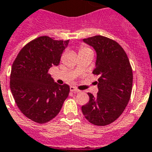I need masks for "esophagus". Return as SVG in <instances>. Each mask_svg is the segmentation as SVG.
<instances>
[{
  "label": "esophagus",
  "mask_w": 152,
  "mask_h": 152,
  "mask_svg": "<svg viewBox=\"0 0 152 152\" xmlns=\"http://www.w3.org/2000/svg\"><path fill=\"white\" fill-rule=\"evenodd\" d=\"M70 91H72V92H80V91L79 89H77L76 88H75V87L73 86L70 87Z\"/></svg>",
  "instance_id": "34e87169"
}]
</instances>
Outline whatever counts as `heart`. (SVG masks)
Returning <instances> with one entry per match:
<instances>
[{"mask_svg": "<svg viewBox=\"0 0 152 152\" xmlns=\"http://www.w3.org/2000/svg\"><path fill=\"white\" fill-rule=\"evenodd\" d=\"M91 50L90 48H88V47H86V46H82L80 48V53H82V52H85V51H89Z\"/></svg>", "mask_w": 152, "mask_h": 152, "instance_id": "1", "label": "heart"}]
</instances>
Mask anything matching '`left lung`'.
<instances>
[{
    "label": "left lung",
    "instance_id": "obj_1",
    "mask_svg": "<svg viewBox=\"0 0 152 152\" xmlns=\"http://www.w3.org/2000/svg\"><path fill=\"white\" fill-rule=\"evenodd\" d=\"M96 53V68L99 76L98 93H91L89 102L82 106L84 117L97 126L112 124L120 117L130 99L133 74L127 54L116 41L103 36L84 39Z\"/></svg>",
    "mask_w": 152,
    "mask_h": 152
}]
</instances>
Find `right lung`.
Returning a JSON list of instances; mask_svg holds the SVG:
<instances>
[{"label": "right lung", "instance_id": "right-lung-1", "mask_svg": "<svg viewBox=\"0 0 152 152\" xmlns=\"http://www.w3.org/2000/svg\"><path fill=\"white\" fill-rule=\"evenodd\" d=\"M68 42L47 36L36 38L22 48L12 64V94L20 112L34 122L53 120L68 96V84H58L48 73L51 67L60 64Z\"/></svg>", "mask_w": 152, "mask_h": 152}]
</instances>
